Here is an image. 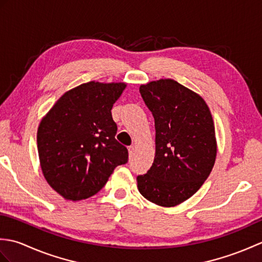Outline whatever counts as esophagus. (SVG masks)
<instances>
[{"mask_svg":"<svg viewBox=\"0 0 262 262\" xmlns=\"http://www.w3.org/2000/svg\"><path fill=\"white\" fill-rule=\"evenodd\" d=\"M134 146H129L128 147V153H129V158L132 159L133 158V155H134Z\"/></svg>","mask_w":262,"mask_h":262,"instance_id":"obj_1","label":"esophagus"}]
</instances>
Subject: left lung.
<instances>
[{"label": "left lung", "mask_w": 262, "mask_h": 262, "mask_svg": "<svg viewBox=\"0 0 262 262\" xmlns=\"http://www.w3.org/2000/svg\"><path fill=\"white\" fill-rule=\"evenodd\" d=\"M155 124V157L147 173L137 177L144 198L173 207L198 191L213 169L217 143L205 100L171 79L140 86Z\"/></svg>", "instance_id": "obj_1"}]
</instances>
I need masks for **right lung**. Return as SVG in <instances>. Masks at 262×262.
I'll list each match as a JSON object with an SVG mask.
<instances>
[{"instance_id": "obj_1", "label": "right lung", "mask_w": 262, "mask_h": 262, "mask_svg": "<svg viewBox=\"0 0 262 262\" xmlns=\"http://www.w3.org/2000/svg\"><path fill=\"white\" fill-rule=\"evenodd\" d=\"M126 83L91 81L65 92L39 124L37 147L48 185L68 200L101 190L127 148L116 140L111 109Z\"/></svg>"}]
</instances>
